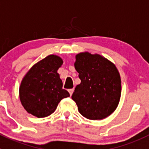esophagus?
<instances>
[{
	"label": "esophagus",
	"instance_id": "34e87169",
	"mask_svg": "<svg viewBox=\"0 0 149 149\" xmlns=\"http://www.w3.org/2000/svg\"><path fill=\"white\" fill-rule=\"evenodd\" d=\"M68 91H69L70 95V96H72V94H73V91H74V88H72V89L68 90Z\"/></svg>",
	"mask_w": 149,
	"mask_h": 149
}]
</instances>
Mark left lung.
Wrapping results in <instances>:
<instances>
[{
    "label": "left lung",
    "mask_w": 149,
    "mask_h": 149,
    "mask_svg": "<svg viewBox=\"0 0 149 149\" xmlns=\"http://www.w3.org/2000/svg\"><path fill=\"white\" fill-rule=\"evenodd\" d=\"M75 69L81 83L72 95L78 110L89 120H102L117 108L121 96V79L113 63L99 54L80 53Z\"/></svg>",
    "instance_id": "1"
}]
</instances>
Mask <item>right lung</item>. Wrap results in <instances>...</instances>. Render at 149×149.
<instances>
[{
  "instance_id": "obj_1",
  "label": "right lung",
  "mask_w": 149,
  "mask_h": 149,
  "mask_svg": "<svg viewBox=\"0 0 149 149\" xmlns=\"http://www.w3.org/2000/svg\"><path fill=\"white\" fill-rule=\"evenodd\" d=\"M62 64L59 56L49 55L33 65L25 75L19 96L28 113L38 118L46 117L56 111L62 99L70 96L62 88V81L57 73Z\"/></svg>"
}]
</instances>
